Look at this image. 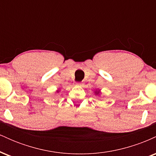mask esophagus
Here are the masks:
<instances>
[{"mask_svg": "<svg viewBox=\"0 0 156 156\" xmlns=\"http://www.w3.org/2000/svg\"><path fill=\"white\" fill-rule=\"evenodd\" d=\"M74 85L75 87H83V82H75Z\"/></svg>", "mask_w": 156, "mask_h": 156, "instance_id": "obj_1", "label": "esophagus"}]
</instances>
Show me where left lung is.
I'll list each match as a JSON object with an SVG mask.
<instances>
[{"label":"left lung","mask_w":156,"mask_h":156,"mask_svg":"<svg viewBox=\"0 0 156 156\" xmlns=\"http://www.w3.org/2000/svg\"><path fill=\"white\" fill-rule=\"evenodd\" d=\"M95 93H96V94H98V93H99V92H96Z\"/></svg>","instance_id":"1"}]
</instances>
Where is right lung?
I'll list each match as a JSON object with an SVG mask.
<instances>
[{"instance_id":"1","label":"right lung","mask_w":156,"mask_h":156,"mask_svg":"<svg viewBox=\"0 0 156 156\" xmlns=\"http://www.w3.org/2000/svg\"><path fill=\"white\" fill-rule=\"evenodd\" d=\"M57 92H58V91H57Z\"/></svg>"}]
</instances>
